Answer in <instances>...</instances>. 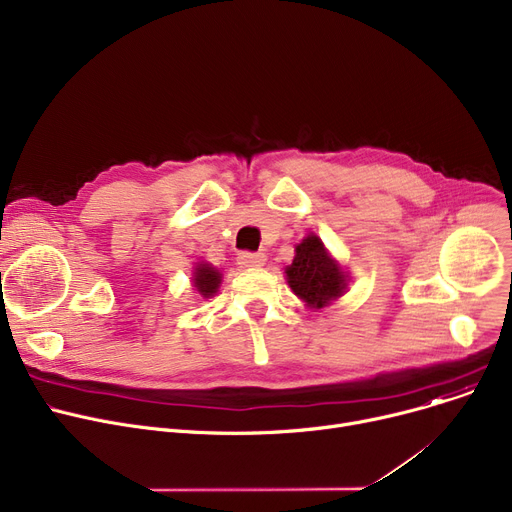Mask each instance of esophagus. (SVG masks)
Masks as SVG:
<instances>
[{
	"mask_svg": "<svg viewBox=\"0 0 512 512\" xmlns=\"http://www.w3.org/2000/svg\"><path fill=\"white\" fill-rule=\"evenodd\" d=\"M238 263L242 267H261L265 263V255L263 253H251V251H245L238 255Z\"/></svg>",
	"mask_w": 512,
	"mask_h": 512,
	"instance_id": "esophagus-1",
	"label": "esophagus"
}]
</instances>
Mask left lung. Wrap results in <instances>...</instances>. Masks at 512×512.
Segmentation results:
<instances>
[{
	"mask_svg": "<svg viewBox=\"0 0 512 512\" xmlns=\"http://www.w3.org/2000/svg\"><path fill=\"white\" fill-rule=\"evenodd\" d=\"M286 276L292 292L315 309L338 299L346 288L340 265L330 259L324 242L315 234H309L301 245H297V255H294L292 265L286 267Z\"/></svg>",
	"mask_w": 512,
	"mask_h": 512,
	"instance_id": "8db88e82",
	"label": "left lung"
}]
</instances>
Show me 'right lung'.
Returning <instances> with one entry per match:
<instances>
[{
    "label": "right lung",
    "instance_id": "1",
    "mask_svg": "<svg viewBox=\"0 0 512 512\" xmlns=\"http://www.w3.org/2000/svg\"><path fill=\"white\" fill-rule=\"evenodd\" d=\"M195 286L197 290L203 294V297H213L215 292H218V286L222 282V274L211 267L209 263H199L197 270H195Z\"/></svg>",
    "mask_w": 512,
    "mask_h": 512
}]
</instances>
